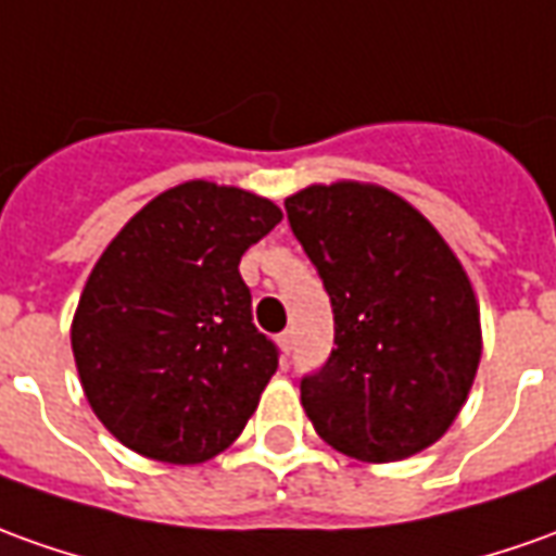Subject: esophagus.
Instances as JSON below:
<instances>
[{
    "instance_id": "1",
    "label": "esophagus",
    "mask_w": 556,
    "mask_h": 556,
    "mask_svg": "<svg viewBox=\"0 0 556 556\" xmlns=\"http://www.w3.org/2000/svg\"><path fill=\"white\" fill-rule=\"evenodd\" d=\"M278 344H281V351H285V354H290V351H293V332H290V329L281 332V336H278Z\"/></svg>"
}]
</instances>
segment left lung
<instances>
[{"mask_svg": "<svg viewBox=\"0 0 556 556\" xmlns=\"http://www.w3.org/2000/svg\"><path fill=\"white\" fill-rule=\"evenodd\" d=\"M287 220L324 278L336 348L302 378L317 435L363 463L405 460L460 415L481 359V315L460 260L384 187L312 184Z\"/></svg>", "mask_w": 556, "mask_h": 556, "instance_id": "1", "label": "left lung"}]
</instances>
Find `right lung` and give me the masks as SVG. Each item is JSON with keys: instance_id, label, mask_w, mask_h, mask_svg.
<instances>
[{"instance_id": "add662e5", "label": "right lung", "mask_w": 556, "mask_h": 556, "mask_svg": "<svg viewBox=\"0 0 556 556\" xmlns=\"http://www.w3.org/2000/svg\"><path fill=\"white\" fill-rule=\"evenodd\" d=\"M278 220L269 199L187 181L151 199L96 260L72 354L90 408L129 451L193 466L239 439L278 369L239 263Z\"/></svg>"}]
</instances>
